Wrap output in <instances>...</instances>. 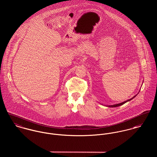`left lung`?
Returning <instances> with one entry per match:
<instances>
[{
    "label": "left lung",
    "instance_id": "8db88e82",
    "mask_svg": "<svg viewBox=\"0 0 157 157\" xmlns=\"http://www.w3.org/2000/svg\"><path fill=\"white\" fill-rule=\"evenodd\" d=\"M144 82V81H143ZM136 96V95H135L133 97H132V98H130V99H129L128 100H126V101H125L122 102H120L119 104H114V105H106L107 107H119V106H120V105H123V104H124V103H126V102H127L128 101H130V100H132L133 98H134Z\"/></svg>",
    "mask_w": 157,
    "mask_h": 157
}]
</instances>
